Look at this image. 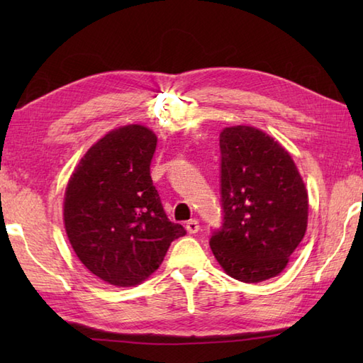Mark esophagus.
<instances>
[{
    "label": "esophagus",
    "instance_id": "34e87169",
    "mask_svg": "<svg viewBox=\"0 0 363 363\" xmlns=\"http://www.w3.org/2000/svg\"><path fill=\"white\" fill-rule=\"evenodd\" d=\"M186 229H187L189 234H196L198 230H199V223H198V220H190V221H187V223H186Z\"/></svg>",
    "mask_w": 363,
    "mask_h": 363
}]
</instances>
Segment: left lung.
<instances>
[{"label": "left lung", "instance_id": "left-lung-1", "mask_svg": "<svg viewBox=\"0 0 363 363\" xmlns=\"http://www.w3.org/2000/svg\"><path fill=\"white\" fill-rule=\"evenodd\" d=\"M220 151L223 225L211 250L234 279L267 281L287 267L306 234L303 177L289 151L252 126L223 129Z\"/></svg>", "mask_w": 363, "mask_h": 363}]
</instances>
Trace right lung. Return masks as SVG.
<instances>
[{"label":"right lung","instance_id":"right-lung-1","mask_svg":"<svg viewBox=\"0 0 363 363\" xmlns=\"http://www.w3.org/2000/svg\"><path fill=\"white\" fill-rule=\"evenodd\" d=\"M157 137L128 125L111 130L74 168L65 190L64 223L76 256L117 287L152 274L186 229L168 220L150 174Z\"/></svg>","mask_w":363,"mask_h":363}]
</instances>
